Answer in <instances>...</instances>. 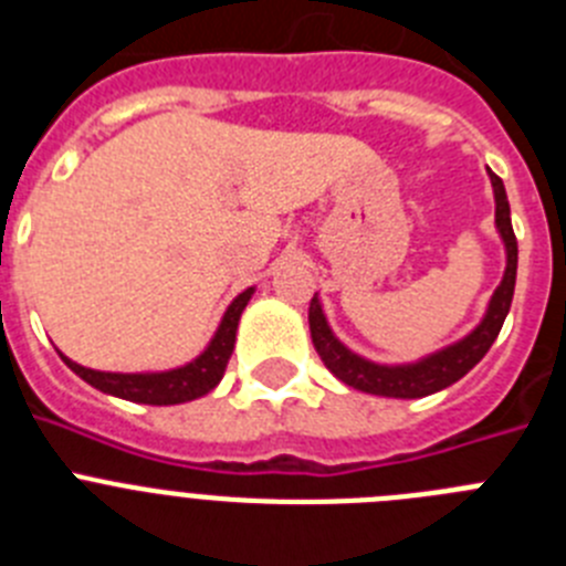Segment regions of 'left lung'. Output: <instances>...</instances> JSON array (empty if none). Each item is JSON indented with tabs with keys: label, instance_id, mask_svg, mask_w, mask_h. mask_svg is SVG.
Segmentation results:
<instances>
[{
	"label": "left lung",
	"instance_id": "8db88e82",
	"mask_svg": "<svg viewBox=\"0 0 566 566\" xmlns=\"http://www.w3.org/2000/svg\"><path fill=\"white\" fill-rule=\"evenodd\" d=\"M490 184H493V198H496V229L502 234L504 254H507V266H504V277L496 286L493 297L488 303L482 323L470 334H464L457 343L444 345L439 352L428 354V357L417 359V363L402 365H382L371 363V359L354 354L348 345L337 339V334L328 326L326 314H323V303L314 294L312 306H308V328H312V343L317 348L319 359L326 363L328 371L339 379V382L352 385L363 394H374V397H394V399H419L428 394H437L464 374L490 352V345L496 343L499 332L504 326V317L513 303V289H516V266H518V243L513 234V223H510V203L504 184L496 172H490Z\"/></svg>",
	"mask_w": 566,
	"mask_h": 566
}]
</instances>
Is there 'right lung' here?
<instances>
[{
	"label": "right lung",
	"mask_w": 566,
	"mask_h": 566,
	"mask_svg": "<svg viewBox=\"0 0 566 566\" xmlns=\"http://www.w3.org/2000/svg\"><path fill=\"white\" fill-rule=\"evenodd\" d=\"M254 289L240 292L238 297L229 303V308L223 312L221 326L214 332V337L209 339V345L203 348L192 363L181 365V368H169V371H142V374H115V371H96V368H84V365L73 363L70 357H64L59 352V357L64 359L70 371L78 374L84 382H90L93 388H98L102 394L109 397L129 399V402L142 405H181L192 402V399L203 397L214 388V385L223 379L227 371V363L234 352V334H238L240 314L247 308V303L252 300Z\"/></svg>",
	"instance_id": "obj_1"
}]
</instances>
